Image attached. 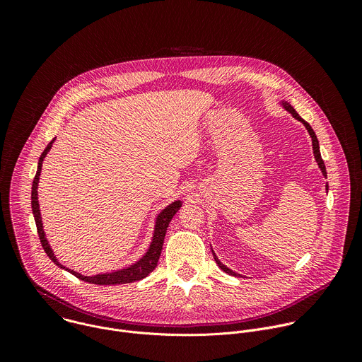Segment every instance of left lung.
I'll return each instance as SVG.
<instances>
[{"mask_svg": "<svg viewBox=\"0 0 362 362\" xmlns=\"http://www.w3.org/2000/svg\"><path fill=\"white\" fill-rule=\"evenodd\" d=\"M279 105L286 110V112H289L291 115H292V117L293 119H296L298 122H300L303 126H305V129L308 130V133H309V136H311V139H313V148H314V156H315V160H317V163H318V166H320V169H321V172H322V175L327 177V169H325V165H324V160H322V158H321V151H320V141H318V139H317V134H315V132L313 130V127L309 126V123H306L298 113H296V110L289 105L288 101H285V100H281L279 101ZM325 189L328 190V185H325ZM212 253H214V257H215V261H216V264H218V267L223 271V272H226L228 275H232V276H242L240 274H236V272H233L232 269H229L226 265H223L219 259H218V256H216V253L212 250Z\"/></svg>", "mask_w": 362, "mask_h": 362, "instance_id": "left-lung-1", "label": "left lung"}]
</instances>
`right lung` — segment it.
I'll list each match as a JSON object with an SVG mask.
<instances>
[{"label":"right lung","mask_w":362,"mask_h":362,"mask_svg":"<svg viewBox=\"0 0 362 362\" xmlns=\"http://www.w3.org/2000/svg\"><path fill=\"white\" fill-rule=\"evenodd\" d=\"M56 139L51 140L47 147L44 148V151L41 153V156L38 159V166H37V173L33 182V189H31V208H33V215H34V221L37 225V230H38V236L41 240V245L47 253V256L53 261L59 268L66 269L67 272L73 274L74 276H77L78 279L88 282V284H94V285H122V284H130V282H136L140 281L143 278H146L154 268L158 267V261L162 253V247H163V240L166 236V230L168 226L172 221V218L176 215V212L182 208V202L180 200H175L170 204H168L166 208L156 216V222H154V230H153V236H151V242L148 245V249L146 250V253L140 257V259L134 264H132L130 267H126L123 269H117V271H112V272H106V274H97V275H81L70 268L63 267L57 256L54 255V250L51 249L47 238H45V232H44V226H42V219H41V212H40V204H38V182H40V175H41V168H42V162L47 156V153L49 151V148L53 147Z\"/></svg>","instance_id":"add662e5"}]
</instances>
